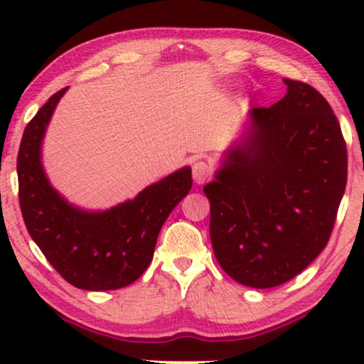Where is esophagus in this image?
<instances>
[{"instance_id": "obj_1", "label": "esophagus", "mask_w": 364, "mask_h": 364, "mask_svg": "<svg viewBox=\"0 0 364 364\" xmlns=\"http://www.w3.org/2000/svg\"><path fill=\"white\" fill-rule=\"evenodd\" d=\"M192 177H193V181H196V183L200 186V183H203L208 177H210V168H208V166L203 161L193 162Z\"/></svg>"}]
</instances>
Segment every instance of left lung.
I'll return each mask as SVG.
<instances>
[{"instance_id": "1", "label": "left lung", "mask_w": 364, "mask_h": 364, "mask_svg": "<svg viewBox=\"0 0 364 364\" xmlns=\"http://www.w3.org/2000/svg\"><path fill=\"white\" fill-rule=\"evenodd\" d=\"M283 82L285 97L248 111L242 136L203 187L218 265L260 290L291 280L320 255L346 187V144L330 104L305 82Z\"/></svg>"}]
</instances>
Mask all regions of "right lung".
I'll list each match as a JSON object with an SVG mask.
<instances>
[{"label":"right lung","instance_id":"1","mask_svg":"<svg viewBox=\"0 0 364 364\" xmlns=\"http://www.w3.org/2000/svg\"><path fill=\"white\" fill-rule=\"evenodd\" d=\"M66 91L53 94L24 129L16 166L19 205L29 235L64 280L81 290H117L152 262L164 222L192 188V168H178L106 210L74 205L53 187L43 166L44 134Z\"/></svg>","mask_w":364,"mask_h":364}]
</instances>
